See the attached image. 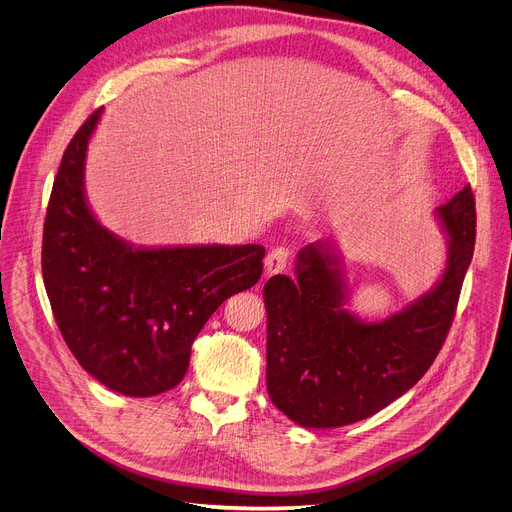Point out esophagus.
I'll list each match as a JSON object with an SVG mask.
<instances>
[{
	"instance_id": "34e87169",
	"label": "esophagus",
	"mask_w": 512,
	"mask_h": 512,
	"mask_svg": "<svg viewBox=\"0 0 512 512\" xmlns=\"http://www.w3.org/2000/svg\"><path fill=\"white\" fill-rule=\"evenodd\" d=\"M289 259V249L287 247H275L269 251V255L265 257V275H275L279 271L285 269Z\"/></svg>"
}]
</instances>
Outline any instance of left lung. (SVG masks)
I'll list each match as a JSON object with an SVG mask.
<instances>
[{"instance_id":"left-lung-1","label":"left lung","mask_w":512,"mask_h":512,"mask_svg":"<svg viewBox=\"0 0 512 512\" xmlns=\"http://www.w3.org/2000/svg\"><path fill=\"white\" fill-rule=\"evenodd\" d=\"M446 233V267L425 294L371 322L348 310L350 287L332 239L296 257V279L273 275L267 310V393L302 427L367 419L405 395L431 367L454 320L476 237L472 188L433 210Z\"/></svg>"}]
</instances>
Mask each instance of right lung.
I'll list each match as a JSON object with an SVG mask.
<instances>
[{
  "instance_id": "right-lung-1",
  "label": "right lung",
  "mask_w": 512,
  "mask_h": 512,
  "mask_svg": "<svg viewBox=\"0 0 512 512\" xmlns=\"http://www.w3.org/2000/svg\"><path fill=\"white\" fill-rule=\"evenodd\" d=\"M97 109L62 156L44 223L42 275L64 342L107 389L152 397L186 375L190 348L227 298L263 273L261 245L135 247L105 229L85 194Z\"/></svg>"
}]
</instances>
